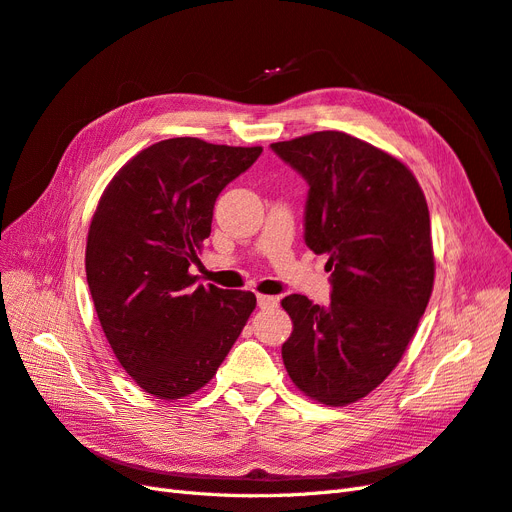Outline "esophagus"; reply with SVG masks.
<instances>
[{
  "label": "esophagus",
  "instance_id": "1",
  "mask_svg": "<svg viewBox=\"0 0 512 512\" xmlns=\"http://www.w3.org/2000/svg\"><path fill=\"white\" fill-rule=\"evenodd\" d=\"M257 304H259V309H276V306H279V298L257 294Z\"/></svg>",
  "mask_w": 512,
  "mask_h": 512
}]
</instances>
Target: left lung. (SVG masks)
<instances>
[{
  "instance_id": "1",
  "label": "left lung",
  "mask_w": 512,
  "mask_h": 512,
  "mask_svg": "<svg viewBox=\"0 0 512 512\" xmlns=\"http://www.w3.org/2000/svg\"><path fill=\"white\" fill-rule=\"evenodd\" d=\"M309 184L304 242L328 255L330 304L283 298L285 369L306 397L347 405L397 367L433 291L427 199L401 160L339 130L272 143Z\"/></svg>"
}]
</instances>
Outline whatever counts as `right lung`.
<instances>
[{"label":"right lung","instance_id":"add662e5","mask_svg":"<svg viewBox=\"0 0 512 512\" xmlns=\"http://www.w3.org/2000/svg\"><path fill=\"white\" fill-rule=\"evenodd\" d=\"M195 137L158 141L115 173L92 216L87 285L124 371L158 399L206 386L255 309L253 291L197 285L216 197L259 158Z\"/></svg>","mask_w":512,"mask_h":512}]
</instances>
